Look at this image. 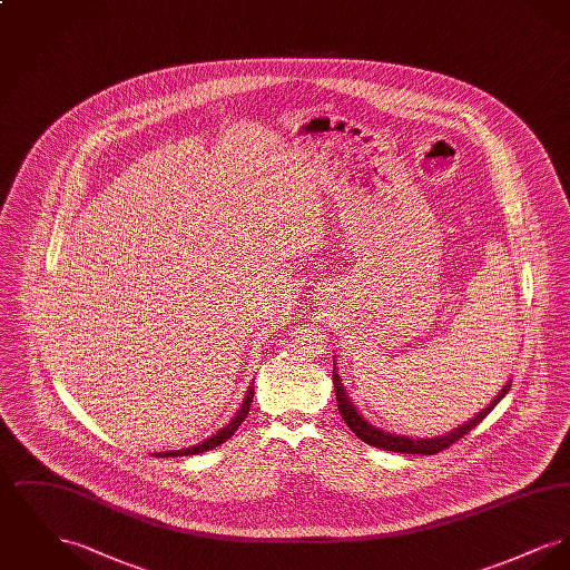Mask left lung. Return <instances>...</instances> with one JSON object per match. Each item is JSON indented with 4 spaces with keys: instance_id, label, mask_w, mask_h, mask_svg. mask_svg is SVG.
<instances>
[{
    "instance_id": "1",
    "label": "left lung",
    "mask_w": 570,
    "mask_h": 570,
    "mask_svg": "<svg viewBox=\"0 0 570 570\" xmlns=\"http://www.w3.org/2000/svg\"><path fill=\"white\" fill-rule=\"evenodd\" d=\"M333 384H335V397H337V407L340 414L344 419V423L353 430L356 438H361L365 444L384 449V451H393V453H410V455H435L444 449H449L451 444H455L460 438L472 432L493 407L498 406V402L509 393L511 389V380L502 386V391L493 397V402L488 407H483L476 416H472L468 423H463L460 428H455L453 432L444 435H435V438H407V435L389 434L384 430H380L376 425H372L370 421L363 419V414L353 406V402L346 395V389L342 384L340 374H335L333 370Z\"/></svg>"
}]
</instances>
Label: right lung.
Returning a JSON list of instances; mask_svg holds the SVG:
<instances>
[{"label": "right lung", "mask_w": 570, "mask_h": 570, "mask_svg": "<svg viewBox=\"0 0 570 570\" xmlns=\"http://www.w3.org/2000/svg\"><path fill=\"white\" fill-rule=\"evenodd\" d=\"M252 400H254V386H249L247 389V393H245L244 404L242 407L237 410V414L230 419V423L228 425H224L217 434L212 435V438H207V440H203L200 444H194L190 449H181V451H166V453H154V455H160V458H181V455H198V453H205V451H212V449H216L219 446L222 442H226L230 435H235V432L239 430V425L244 423L245 416L249 414V406H252Z\"/></svg>", "instance_id": "add662e5"}]
</instances>
